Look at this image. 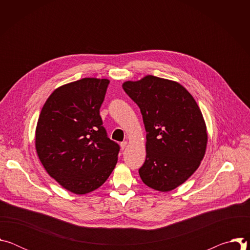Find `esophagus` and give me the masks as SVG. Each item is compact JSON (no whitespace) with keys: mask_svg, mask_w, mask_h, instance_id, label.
<instances>
[{"mask_svg":"<svg viewBox=\"0 0 250 250\" xmlns=\"http://www.w3.org/2000/svg\"><path fill=\"white\" fill-rule=\"evenodd\" d=\"M126 146H127V142L126 141H123L122 144H121V148L124 150L126 147Z\"/></svg>","mask_w":250,"mask_h":250,"instance_id":"obj_1","label":"esophagus"}]
</instances>
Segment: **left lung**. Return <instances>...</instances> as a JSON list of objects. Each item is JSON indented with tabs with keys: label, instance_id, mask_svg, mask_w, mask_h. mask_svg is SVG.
Wrapping results in <instances>:
<instances>
[{
	"label": "left lung",
	"instance_id": "left-lung-1",
	"mask_svg": "<svg viewBox=\"0 0 250 250\" xmlns=\"http://www.w3.org/2000/svg\"><path fill=\"white\" fill-rule=\"evenodd\" d=\"M139 106L146 130L142 182L160 192L183 184L198 169L208 142L207 126L193 96L179 83L147 75L123 84Z\"/></svg>",
	"mask_w": 250,
	"mask_h": 250
}]
</instances>
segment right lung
<instances>
[{
    "instance_id": "obj_1",
    "label": "right lung",
    "mask_w": 250,
    "mask_h": 250,
    "mask_svg": "<svg viewBox=\"0 0 250 250\" xmlns=\"http://www.w3.org/2000/svg\"><path fill=\"white\" fill-rule=\"evenodd\" d=\"M110 81L83 78L48 97L35 129V149L46 172L63 188L83 195L102 186L113 172L120 146L100 116Z\"/></svg>"
}]
</instances>
